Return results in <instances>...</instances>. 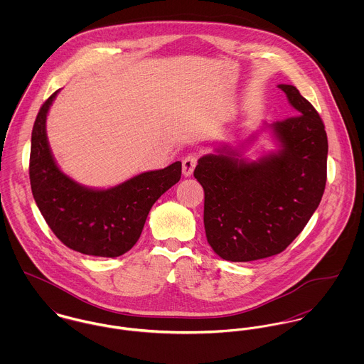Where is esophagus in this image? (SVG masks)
<instances>
[{
    "mask_svg": "<svg viewBox=\"0 0 364 364\" xmlns=\"http://www.w3.org/2000/svg\"><path fill=\"white\" fill-rule=\"evenodd\" d=\"M196 162H198V156H195V154H189V156L183 158V161H182V172H183L185 176H191L193 173Z\"/></svg>",
    "mask_w": 364,
    "mask_h": 364,
    "instance_id": "obj_1",
    "label": "esophagus"
}]
</instances>
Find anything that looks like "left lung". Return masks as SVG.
Here are the masks:
<instances>
[{"label":"left lung","instance_id":"1","mask_svg":"<svg viewBox=\"0 0 364 364\" xmlns=\"http://www.w3.org/2000/svg\"><path fill=\"white\" fill-rule=\"evenodd\" d=\"M296 114L270 129L279 150L257 161L235 151L203 156L195 178L205 189V230L223 259L250 262L283 252L318 208L326 183L328 139L318 112L280 84Z\"/></svg>","mask_w":364,"mask_h":364}]
</instances>
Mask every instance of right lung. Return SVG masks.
Wrapping results in <instances>:
<instances>
[{
    "label": "right lung",
    "instance_id": "obj_1",
    "mask_svg": "<svg viewBox=\"0 0 364 364\" xmlns=\"http://www.w3.org/2000/svg\"><path fill=\"white\" fill-rule=\"evenodd\" d=\"M58 91L42 105L32 130L29 179L35 202L54 235L77 252L116 258L139 241L153 205L182 175L179 161L95 191L64 175L52 156L46 116Z\"/></svg>",
    "mask_w": 364,
    "mask_h": 364
}]
</instances>
